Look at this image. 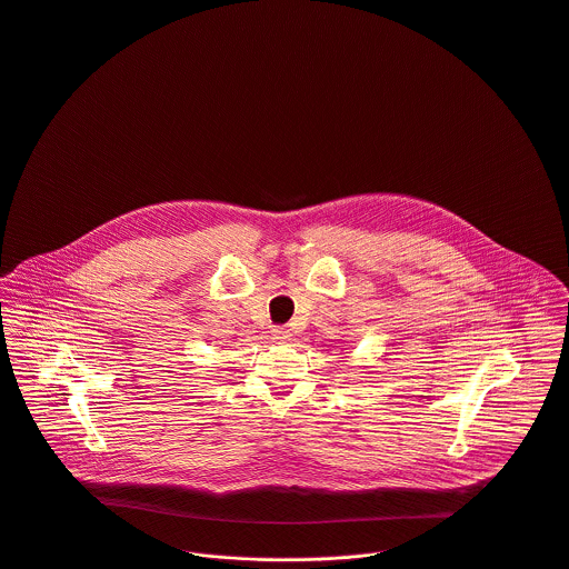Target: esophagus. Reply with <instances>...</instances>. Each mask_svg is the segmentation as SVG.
<instances>
[{
	"instance_id": "esophagus-1",
	"label": "esophagus",
	"mask_w": 569,
	"mask_h": 569,
	"mask_svg": "<svg viewBox=\"0 0 569 569\" xmlns=\"http://www.w3.org/2000/svg\"><path fill=\"white\" fill-rule=\"evenodd\" d=\"M270 335H272V339L274 341H290V330L288 328H283V326H274L272 330H270Z\"/></svg>"
}]
</instances>
